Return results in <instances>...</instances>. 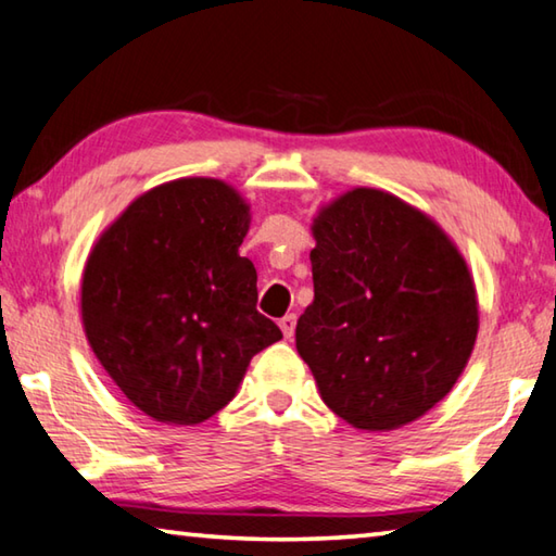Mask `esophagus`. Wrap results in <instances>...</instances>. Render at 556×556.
<instances>
[{"label": "esophagus", "mask_w": 556, "mask_h": 556, "mask_svg": "<svg viewBox=\"0 0 556 556\" xmlns=\"http://www.w3.org/2000/svg\"><path fill=\"white\" fill-rule=\"evenodd\" d=\"M279 328H281V333H285V338H291V336H294L296 316H294V314H287L285 318H279Z\"/></svg>", "instance_id": "1"}]
</instances>
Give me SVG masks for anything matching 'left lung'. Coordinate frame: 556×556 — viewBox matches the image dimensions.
Returning <instances> with one entry per match:
<instances>
[{
	"instance_id": "left-lung-1",
	"label": "left lung",
	"mask_w": 556,
	"mask_h": 556,
	"mask_svg": "<svg viewBox=\"0 0 556 556\" xmlns=\"http://www.w3.org/2000/svg\"><path fill=\"white\" fill-rule=\"evenodd\" d=\"M314 238L299 355L348 425H409L446 397L473 351L478 301L464 257L434 220L375 188L324 208Z\"/></svg>"
}]
</instances>
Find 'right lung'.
<instances>
[{
  "mask_svg": "<svg viewBox=\"0 0 556 556\" xmlns=\"http://www.w3.org/2000/svg\"><path fill=\"white\" fill-rule=\"evenodd\" d=\"M250 208L228 184L178 178L137 199L98 240L83 275L92 353L135 407L201 425L235 397L252 355L281 331L257 312L240 257Z\"/></svg>",
  "mask_w": 556,
  "mask_h": 556,
  "instance_id": "right-lung-1",
  "label": "right lung"
}]
</instances>
